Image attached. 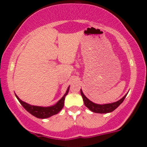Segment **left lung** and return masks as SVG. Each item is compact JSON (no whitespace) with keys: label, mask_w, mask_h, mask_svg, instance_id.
<instances>
[{"label":"left lung","mask_w":147,"mask_h":147,"mask_svg":"<svg viewBox=\"0 0 147 147\" xmlns=\"http://www.w3.org/2000/svg\"><path fill=\"white\" fill-rule=\"evenodd\" d=\"M81 95H82V98H83L84 104H85V106H86L89 110L92 111V112L94 113H111L112 112V111H113L114 110H115L118 106L123 102V101L124 100V99H125L127 94L124 95L122 99L118 100L117 102L106 104H97L91 102L90 100H89V99L84 95L82 89H81Z\"/></svg>","instance_id":"8db88e82"}]
</instances>
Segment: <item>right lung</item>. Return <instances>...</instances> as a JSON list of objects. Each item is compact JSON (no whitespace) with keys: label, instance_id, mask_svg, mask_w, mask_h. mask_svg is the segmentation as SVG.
I'll return each instance as SVG.
<instances>
[{"label":"right lung","instance_id":"1","mask_svg":"<svg viewBox=\"0 0 147 147\" xmlns=\"http://www.w3.org/2000/svg\"><path fill=\"white\" fill-rule=\"evenodd\" d=\"M69 88L70 87L68 88L66 92L64 94V95L62 97V98L59 100L57 103L55 104V105L51 106H48V107H43V106H33L30 105V104H28V103L23 102L21 99L18 98L17 95L15 94L16 98L21 103V104L23 106V107L28 112H29L30 114L34 116L37 118H41V119H45L51 117L52 115H55L58 113L59 111L63 109L64 105V101H65V96L68 94Z\"/></svg>","mask_w":147,"mask_h":147}]
</instances>
